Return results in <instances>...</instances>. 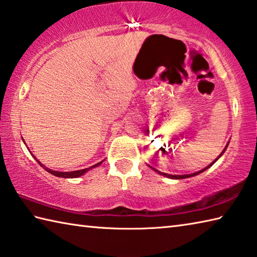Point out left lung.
Instances as JSON below:
<instances>
[{
	"mask_svg": "<svg viewBox=\"0 0 257 257\" xmlns=\"http://www.w3.org/2000/svg\"><path fill=\"white\" fill-rule=\"evenodd\" d=\"M228 144H229V142L228 143H227V145H226V147H225V149L224 150H222V152L219 154V156L218 157H217L215 160H214V161H212L210 164H209V166H207L205 169H202V170H200V171H197V172H195V173H191V174H180V176H177V174H169V173H164V172H160L159 170H156V169H154V168H152V167H150V168H151V169H153V170L154 171H156V172H158L159 174H162V176H164V177H167V178H170V179H186V178H190V177H195V176H197V174H199V173H201V172H204L205 170H207V169L208 168H210L211 166H212V164H214L216 161H217V160H218L221 156H222V154H224V152L226 151V149H227V147H228Z\"/></svg>",
	"mask_w": 257,
	"mask_h": 257,
	"instance_id": "1",
	"label": "left lung"
}]
</instances>
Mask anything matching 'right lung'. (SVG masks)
Segmentation results:
<instances>
[{"instance_id":"1","label":"right lung","mask_w":257,"mask_h":257,"mask_svg":"<svg viewBox=\"0 0 257 257\" xmlns=\"http://www.w3.org/2000/svg\"><path fill=\"white\" fill-rule=\"evenodd\" d=\"M23 140V139H22ZM23 142H24V140H23ZM24 144H26V142H24ZM31 153V152H30ZM31 156L35 158L36 160H37V162L40 164V166L42 167V168H45V170L46 171H48L49 173H51V174H53V176H56V177H59V178H78V177H80V176H83V174H85L86 172H88L89 170H91V169H94V168H96V167H98V166H100L101 163L104 162V160L103 161H100V162H98V163H96V164H94V166H91V167H89V168H86V169H83V170H77V171H69V172H60V171H55V170H51V169H49V168H46L45 166H43V164L39 161V160L33 156V154L31 153Z\"/></svg>"}]
</instances>
